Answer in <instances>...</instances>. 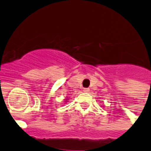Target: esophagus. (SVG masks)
Instances as JSON below:
<instances>
[{
  "label": "esophagus",
  "mask_w": 151,
  "mask_h": 151,
  "mask_svg": "<svg viewBox=\"0 0 151 151\" xmlns=\"http://www.w3.org/2000/svg\"><path fill=\"white\" fill-rule=\"evenodd\" d=\"M83 91V92H85V93H88V92L90 91V89L89 88H84Z\"/></svg>",
  "instance_id": "1"
}]
</instances>
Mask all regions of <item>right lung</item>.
Here are the masks:
<instances>
[{"label": "right lung", "mask_w": 151, "mask_h": 151, "mask_svg": "<svg viewBox=\"0 0 151 151\" xmlns=\"http://www.w3.org/2000/svg\"><path fill=\"white\" fill-rule=\"evenodd\" d=\"M65 100H66V101H66V102H68V97H67V98H66V99H65Z\"/></svg>", "instance_id": "add662e5"}]
</instances>
